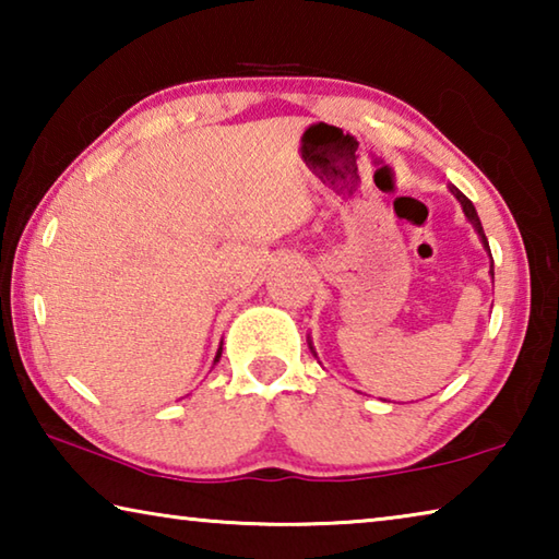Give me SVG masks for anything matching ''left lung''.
Here are the masks:
<instances>
[{
	"mask_svg": "<svg viewBox=\"0 0 559 559\" xmlns=\"http://www.w3.org/2000/svg\"><path fill=\"white\" fill-rule=\"evenodd\" d=\"M451 192H453V197H456V200L461 202V206H463V214H466V219L473 224V229L478 231V236H480V243H484V249L490 253V246H488V239H486V234H484V226H480V219H478V212H476V206H473V202L468 200L466 194L461 192V189H456L451 185ZM493 261V259H490ZM490 278H493V263H490ZM310 349H313V345H310Z\"/></svg>",
	"mask_w": 559,
	"mask_h": 559,
	"instance_id": "1",
	"label": "left lung"
}]
</instances>
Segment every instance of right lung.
Returning a JSON list of instances; mask_svg holds the SVG:
<instances>
[{
    "mask_svg": "<svg viewBox=\"0 0 559 559\" xmlns=\"http://www.w3.org/2000/svg\"><path fill=\"white\" fill-rule=\"evenodd\" d=\"M219 357H222V347L216 349V357H214V362H219Z\"/></svg>",
    "mask_w": 559,
    "mask_h": 559,
    "instance_id": "1",
    "label": "right lung"
}]
</instances>
